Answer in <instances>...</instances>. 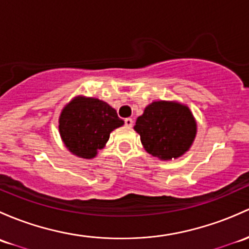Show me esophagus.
Here are the masks:
<instances>
[{
  "instance_id": "1",
  "label": "esophagus",
  "mask_w": 249,
  "mask_h": 249,
  "mask_svg": "<svg viewBox=\"0 0 249 249\" xmlns=\"http://www.w3.org/2000/svg\"><path fill=\"white\" fill-rule=\"evenodd\" d=\"M125 125H126L127 127H131L133 125V120L131 119V118H125Z\"/></svg>"
}]
</instances>
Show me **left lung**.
I'll return each mask as SVG.
<instances>
[{
  "label": "left lung",
  "mask_w": 249,
  "mask_h": 249,
  "mask_svg": "<svg viewBox=\"0 0 249 249\" xmlns=\"http://www.w3.org/2000/svg\"><path fill=\"white\" fill-rule=\"evenodd\" d=\"M133 129L149 154L167 161L188 151L196 138L197 123L186 105L161 100L145 107Z\"/></svg>",
  "instance_id": "obj_1"
}]
</instances>
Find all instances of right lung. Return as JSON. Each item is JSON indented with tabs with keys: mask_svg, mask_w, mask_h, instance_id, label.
Returning a JSON list of instances; mask_svg holds the SVG:
<instances>
[{
	"mask_svg": "<svg viewBox=\"0 0 249 249\" xmlns=\"http://www.w3.org/2000/svg\"><path fill=\"white\" fill-rule=\"evenodd\" d=\"M59 135L68 150L82 159L95 158L109 133L124 124L117 111L95 98L76 96L59 116Z\"/></svg>",
	"mask_w": 249,
	"mask_h": 249,
	"instance_id": "right-lung-1",
	"label": "right lung"
}]
</instances>
